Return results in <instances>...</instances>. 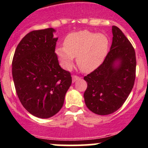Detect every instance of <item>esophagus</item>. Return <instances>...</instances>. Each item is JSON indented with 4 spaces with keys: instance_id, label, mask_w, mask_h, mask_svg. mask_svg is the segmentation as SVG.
Returning <instances> with one entry per match:
<instances>
[{
    "instance_id": "obj_1",
    "label": "esophagus",
    "mask_w": 148,
    "mask_h": 148,
    "mask_svg": "<svg viewBox=\"0 0 148 148\" xmlns=\"http://www.w3.org/2000/svg\"><path fill=\"white\" fill-rule=\"evenodd\" d=\"M79 78H80V77L78 76V75H73V82H76V81L78 80Z\"/></svg>"
}]
</instances>
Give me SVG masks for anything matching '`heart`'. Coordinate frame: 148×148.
Masks as SVG:
<instances>
[{"mask_svg":"<svg viewBox=\"0 0 148 148\" xmlns=\"http://www.w3.org/2000/svg\"><path fill=\"white\" fill-rule=\"evenodd\" d=\"M64 47H58L56 53L61 64L66 69L73 66L76 57L78 66L89 73L103 62L108 54L109 40L106 35L87 30L72 32L64 39Z\"/></svg>","mask_w":148,"mask_h":148,"instance_id":"1","label":"heart"}]
</instances>
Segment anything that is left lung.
Instances as JSON below:
<instances>
[{
    "label": "left lung",
    "mask_w": 148,
    "mask_h": 148,
    "mask_svg": "<svg viewBox=\"0 0 148 148\" xmlns=\"http://www.w3.org/2000/svg\"><path fill=\"white\" fill-rule=\"evenodd\" d=\"M112 32L113 42L105 59L84 77L87 83L84 94L85 104L98 115H109L119 109L130 95L136 78L135 49L119 27L113 26Z\"/></svg>",
    "instance_id": "1"
}]
</instances>
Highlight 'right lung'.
<instances>
[{"label":"right lung","instance_id":"add662e5","mask_svg":"<svg viewBox=\"0 0 148 148\" xmlns=\"http://www.w3.org/2000/svg\"><path fill=\"white\" fill-rule=\"evenodd\" d=\"M55 29L34 30L18 44L12 59V78L18 97L29 113L50 118L61 109L72 84L55 53Z\"/></svg>","mask_w":148,"mask_h":148}]
</instances>
